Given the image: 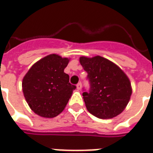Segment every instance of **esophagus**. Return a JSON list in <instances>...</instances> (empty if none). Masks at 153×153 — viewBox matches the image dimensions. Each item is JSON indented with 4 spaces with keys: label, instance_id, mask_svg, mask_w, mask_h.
Listing matches in <instances>:
<instances>
[{
    "label": "esophagus",
    "instance_id": "34e87169",
    "mask_svg": "<svg viewBox=\"0 0 153 153\" xmlns=\"http://www.w3.org/2000/svg\"><path fill=\"white\" fill-rule=\"evenodd\" d=\"M76 88L78 89V90H81V88H82V82H79V83H77V85H76Z\"/></svg>",
    "mask_w": 153,
    "mask_h": 153
}]
</instances>
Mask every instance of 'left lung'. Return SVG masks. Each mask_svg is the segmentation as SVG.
Returning a JSON list of instances; mask_svg holds the SVG:
<instances>
[{
	"instance_id": "left-lung-1",
	"label": "left lung",
	"mask_w": 153,
	"mask_h": 153,
	"mask_svg": "<svg viewBox=\"0 0 153 153\" xmlns=\"http://www.w3.org/2000/svg\"><path fill=\"white\" fill-rule=\"evenodd\" d=\"M87 72L89 91L82 93L86 109L99 119L117 116L126 107L132 89L129 80L118 66L100 56L80 57Z\"/></svg>"
}]
</instances>
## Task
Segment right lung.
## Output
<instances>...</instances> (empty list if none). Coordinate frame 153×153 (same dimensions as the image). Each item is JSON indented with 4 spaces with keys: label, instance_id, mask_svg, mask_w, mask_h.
I'll use <instances>...</instances> for the list:
<instances>
[{
    "label": "right lung",
    "instance_id": "right-lung-1",
    "mask_svg": "<svg viewBox=\"0 0 153 153\" xmlns=\"http://www.w3.org/2000/svg\"><path fill=\"white\" fill-rule=\"evenodd\" d=\"M69 59L57 54L42 58L32 66L23 79L22 88L28 105L44 118H53L62 112L76 85L64 72Z\"/></svg>",
    "mask_w": 153,
    "mask_h": 153
}]
</instances>
